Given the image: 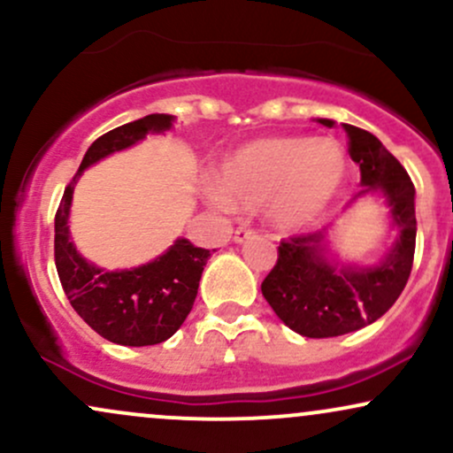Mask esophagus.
Here are the masks:
<instances>
[{
    "label": "esophagus",
    "mask_w": 453,
    "mask_h": 453,
    "mask_svg": "<svg viewBox=\"0 0 453 453\" xmlns=\"http://www.w3.org/2000/svg\"><path fill=\"white\" fill-rule=\"evenodd\" d=\"M253 236H256V232H253L251 227L241 226V227H236V232H234V242L242 244V242H247L249 238H253Z\"/></svg>",
    "instance_id": "1"
}]
</instances>
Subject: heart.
Listing matches in <instances>:
<instances>
[{"instance_id": "heart-1", "label": "heart", "mask_w": 453, "mask_h": 453, "mask_svg": "<svg viewBox=\"0 0 453 453\" xmlns=\"http://www.w3.org/2000/svg\"><path fill=\"white\" fill-rule=\"evenodd\" d=\"M347 153L332 138L270 136L230 150L204 194L219 209L257 211L283 230H303L319 219L339 196Z\"/></svg>"}]
</instances>
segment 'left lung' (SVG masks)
Masks as SVG:
<instances>
[{
	"label": "left lung",
	"mask_w": 453,
	"mask_h": 453,
	"mask_svg": "<svg viewBox=\"0 0 453 453\" xmlns=\"http://www.w3.org/2000/svg\"><path fill=\"white\" fill-rule=\"evenodd\" d=\"M317 123L336 126L332 119H317ZM342 127L364 187L351 204L364 196H383L398 234L377 264L341 262L330 249L327 227L280 242L279 259L264 279L262 294L285 326L309 339L341 336L371 326L396 303L413 266L418 221L415 187L407 170L371 132L345 123Z\"/></svg>",
	"instance_id": "obj_1"
}]
</instances>
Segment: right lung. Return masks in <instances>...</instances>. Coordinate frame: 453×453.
Listing matches in <instances>:
<instances>
[{"label": "right lung", "instance_id": "obj_1", "mask_svg": "<svg viewBox=\"0 0 453 453\" xmlns=\"http://www.w3.org/2000/svg\"><path fill=\"white\" fill-rule=\"evenodd\" d=\"M173 114H147L104 134L87 149L81 168L65 187L55 215V264L64 292L74 311L106 341L147 347L168 341L183 326L196 303L202 270L212 256L176 238L173 247L149 264L126 270L96 266L76 251L70 236V209L81 174L97 161L126 150L149 136L173 129Z\"/></svg>", "mask_w": 453, "mask_h": 453}]
</instances>
